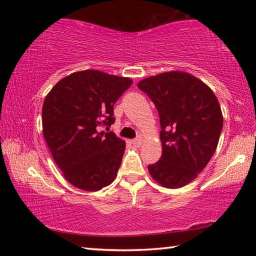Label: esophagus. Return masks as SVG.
Returning a JSON list of instances; mask_svg holds the SVG:
<instances>
[{"label": "esophagus", "instance_id": "34e87169", "mask_svg": "<svg viewBox=\"0 0 256 256\" xmlns=\"http://www.w3.org/2000/svg\"><path fill=\"white\" fill-rule=\"evenodd\" d=\"M142 142H144V138H142V136H138L136 138H134V140L132 141V144L136 146H140L142 144Z\"/></svg>", "mask_w": 256, "mask_h": 256}]
</instances>
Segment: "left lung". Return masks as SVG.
<instances>
[{"label": "left lung", "instance_id": "left-lung-1", "mask_svg": "<svg viewBox=\"0 0 256 256\" xmlns=\"http://www.w3.org/2000/svg\"><path fill=\"white\" fill-rule=\"evenodd\" d=\"M138 86L154 102L162 126V154L149 164V174L164 188H183L204 170L218 146L224 124L218 99L204 82L183 71L149 76Z\"/></svg>", "mask_w": 256, "mask_h": 256}]
</instances>
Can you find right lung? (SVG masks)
Returning a JSON list of instances; mask_svg holds the SVG:
<instances>
[{"mask_svg":"<svg viewBox=\"0 0 256 256\" xmlns=\"http://www.w3.org/2000/svg\"><path fill=\"white\" fill-rule=\"evenodd\" d=\"M130 78L98 70L71 73L47 94L42 136L68 183L96 192L118 176L125 141L99 126L114 123V104L132 84Z\"/></svg>","mask_w":256,"mask_h":256,"instance_id":"obj_1","label":"right lung"}]
</instances>
